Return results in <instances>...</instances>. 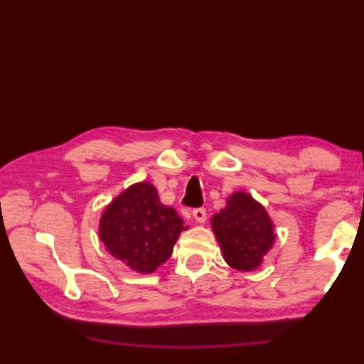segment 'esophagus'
<instances>
[{"instance_id": "obj_1", "label": "esophagus", "mask_w": 364, "mask_h": 364, "mask_svg": "<svg viewBox=\"0 0 364 364\" xmlns=\"http://www.w3.org/2000/svg\"><path fill=\"white\" fill-rule=\"evenodd\" d=\"M193 218L197 221V223H205L207 220V212L205 208H194L193 210Z\"/></svg>"}]
</instances>
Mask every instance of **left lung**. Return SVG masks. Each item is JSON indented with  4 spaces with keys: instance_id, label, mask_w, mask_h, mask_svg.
Listing matches in <instances>:
<instances>
[{
    "instance_id": "left-lung-1",
    "label": "left lung",
    "mask_w": 364,
    "mask_h": 364,
    "mask_svg": "<svg viewBox=\"0 0 364 364\" xmlns=\"http://www.w3.org/2000/svg\"><path fill=\"white\" fill-rule=\"evenodd\" d=\"M273 228L264 207L242 191L231 194L223 210L212 217V230L223 258L239 271L260 267L276 239Z\"/></svg>"
}]
</instances>
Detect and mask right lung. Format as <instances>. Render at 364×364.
Listing matches in <instances>:
<instances>
[{"label":"right lung","instance_id":"1","mask_svg":"<svg viewBox=\"0 0 364 364\" xmlns=\"http://www.w3.org/2000/svg\"><path fill=\"white\" fill-rule=\"evenodd\" d=\"M175 208L159 200L151 183H136L110 202L100 221L107 252L136 273H154L173 252L183 230Z\"/></svg>","mask_w":364,"mask_h":364}]
</instances>
